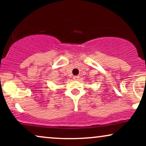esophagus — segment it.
I'll return each instance as SVG.
<instances>
[{"instance_id": "esophagus-1", "label": "esophagus", "mask_w": 146, "mask_h": 146, "mask_svg": "<svg viewBox=\"0 0 146 146\" xmlns=\"http://www.w3.org/2000/svg\"><path fill=\"white\" fill-rule=\"evenodd\" d=\"M80 78V77L78 76H74L73 77V79L74 80H78Z\"/></svg>"}]
</instances>
